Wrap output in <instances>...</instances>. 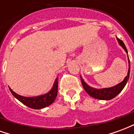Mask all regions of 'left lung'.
Listing matches in <instances>:
<instances>
[{
  "mask_svg": "<svg viewBox=\"0 0 134 134\" xmlns=\"http://www.w3.org/2000/svg\"><path fill=\"white\" fill-rule=\"evenodd\" d=\"M117 39H118V43L120 44L121 47L124 48V50L126 51V52L128 53L126 47L125 46V44L123 42V41H121V39H119L118 38H117ZM129 71H128V75H127V76L125 77V79H124L123 81L120 82L117 85L114 86V87H109V88H103V89H96V88H93V87H90L89 85H87L85 83V82L83 80V79H82V77H80L82 84V86L84 87L85 90L91 97L95 98L96 99H99V100H110V99L115 98V96H118V94L122 91V90L124 89V87H125V85H126L127 81L129 80L130 74L129 58Z\"/></svg>",
  "mask_w": 134,
  "mask_h": 134,
  "instance_id": "1",
  "label": "left lung"
}]
</instances>
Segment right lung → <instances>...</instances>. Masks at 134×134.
<instances>
[{"mask_svg": "<svg viewBox=\"0 0 134 134\" xmlns=\"http://www.w3.org/2000/svg\"><path fill=\"white\" fill-rule=\"evenodd\" d=\"M9 90L10 93L13 94V96L16 99H18L20 102H21L22 103L26 105V106L29 107L31 108H34V109H41L51 105L56 99V97L57 96V91H58V77H57L55 80L52 90H50L49 93L44 94L43 96H36L33 98L24 97V96L16 94L10 87H9Z\"/></svg>", "mask_w": 134, "mask_h": 134, "instance_id": "1", "label": "right lung"}]
</instances>
